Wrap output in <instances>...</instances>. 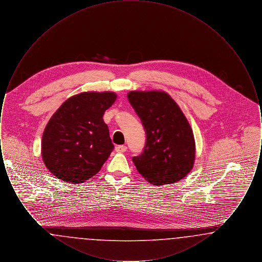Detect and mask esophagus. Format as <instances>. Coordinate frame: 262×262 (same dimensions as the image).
Instances as JSON below:
<instances>
[{
  "label": "esophagus",
  "mask_w": 262,
  "mask_h": 262,
  "mask_svg": "<svg viewBox=\"0 0 262 262\" xmlns=\"http://www.w3.org/2000/svg\"><path fill=\"white\" fill-rule=\"evenodd\" d=\"M116 151L117 152H125L126 151V146L125 145H118L116 146Z\"/></svg>",
  "instance_id": "34e87169"
}]
</instances>
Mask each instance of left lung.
Wrapping results in <instances>:
<instances>
[{
  "instance_id": "obj_1",
  "label": "left lung",
  "mask_w": 262,
  "mask_h": 262,
  "mask_svg": "<svg viewBox=\"0 0 262 262\" xmlns=\"http://www.w3.org/2000/svg\"><path fill=\"white\" fill-rule=\"evenodd\" d=\"M127 99L146 134L143 152L133 157L138 173L151 185L184 179L192 169L195 142L186 116L164 91H130Z\"/></svg>"
}]
</instances>
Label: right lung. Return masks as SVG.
<instances>
[{"label": "right lung", "mask_w": 262, "mask_h": 262, "mask_svg": "<svg viewBox=\"0 0 262 262\" xmlns=\"http://www.w3.org/2000/svg\"><path fill=\"white\" fill-rule=\"evenodd\" d=\"M117 99L114 92H82L64 101L46 125L42 159L62 182L81 184L101 170L114 144L103 115Z\"/></svg>", "instance_id": "1"}]
</instances>
